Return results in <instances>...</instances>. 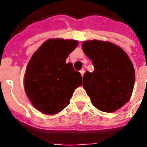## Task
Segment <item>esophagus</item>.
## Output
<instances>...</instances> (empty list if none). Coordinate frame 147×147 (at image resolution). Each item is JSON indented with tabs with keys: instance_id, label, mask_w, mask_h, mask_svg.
<instances>
[{
	"instance_id": "1",
	"label": "esophagus",
	"mask_w": 147,
	"mask_h": 147,
	"mask_svg": "<svg viewBox=\"0 0 147 147\" xmlns=\"http://www.w3.org/2000/svg\"><path fill=\"white\" fill-rule=\"evenodd\" d=\"M84 73H85V70H84V69H81V70H80V74H81V75H82V77L83 76Z\"/></svg>"
}]
</instances>
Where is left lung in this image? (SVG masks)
<instances>
[{
    "mask_svg": "<svg viewBox=\"0 0 147 147\" xmlns=\"http://www.w3.org/2000/svg\"><path fill=\"white\" fill-rule=\"evenodd\" d=\"M95 69L87 71L82 87L96 108L111 113L127 103L133 93L135 70L127 53L114 43L98 40L82 45Z\"/></svg>",
    "mask_w": 147,
    "mask_h": 147,
    "instance_id": "left-lung-1",
    "label": "left lung"
}]
</instances>
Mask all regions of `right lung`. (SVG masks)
<instances>
[{
    "label": "right lung",
    "instance_id": "obj_1",
    "mask_svg": "<svg viewBox=\"0 0 147 147\" xmlns=\"http://www.w3.org/2000/svg\"><path fill=\"white\" fill-rule=\"evenodd\" d=\"M78 41L49 39L32 55L24 75V90L32 105L45 115H55L69 104L82 86L81 74L66 63Z\"/></svg>",
    "mask_w": 147,
    "mask_h": 147
}]
</instances>
